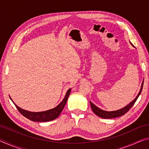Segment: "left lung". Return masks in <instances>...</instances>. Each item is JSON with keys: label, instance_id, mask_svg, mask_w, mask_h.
<instances>
[{"label": "left lung", "instance_id": "8db88e82", "mask_svg": "<svg viewBox=\"0 0 149 149\" xmlns=\"http://www.w3.org/2000/svg\"><path fill=\"white\" fill-rule=\"evenodd\" d=\"M130 43L133 47V45L132 42H130ZM143 82L144 81H143L142 85H141V89H140L139 93V94L137 95V97H136L135 99L133 100V101L131 102L130 104H128L127 106H126V107H123V108H121V109H120V110H118L116 111H110V112H108V111H105V110H102L101 109H100L99 108H98L97 106H95L94 104H93V103H92L90 101L91 107L92 110L93 111V112H94L95 114L97 116H98L99 117L102 118H105V119H111V118H115L117 117H120V116H121L124 115L126 112H127L128 111L130 110V108H132L133 106V104H135L136 100H137L139 96L140 95L141 91H142L143 87Z\"/></svg>", "mask_w": 149, "mask_h": 149}]
</instances>
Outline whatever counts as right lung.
<instances>
[{
  "label": "right lung",
  "mask_w": 149,
  "mask_h": 149,
  "mask_svg": "<svg viewBox=\"0 0 149 149\" xmlns=\"http://www.w3.org/2000/svg\"><path fill=\"white\" fill-rule=\"evenodd\" d=\"M71 92V89L68 90V91L65 94V96L64 99H63L62 101L60 103V104L54 108L52 109L44 111V112H29V111L25 110L22 108L17 107L16 104H15V103L12 101V100L10 97V99L13 102L14 105L16 106L17 109L18 110L19 112L21 114L27 118V119L33 121V122H49V121H52L53 120H55L56 118L59 116L60 113L62 112V111L64 108L65 103L67 102V100L68 99V97Z\"/></svg>",
  "instance_id": "add662e5"
}]
</instances>
